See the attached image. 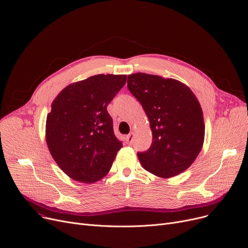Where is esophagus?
<instances>
[{
  "mask_svg": "<svg viewBox=\"0 0 248 248\" xmlns=\"http://www.w3.org/2000/svg\"><path fill=\"white\" fill-rule=\"evenodd\" d=\"M133 137H134V133H133V132L130 133V134H128V135L125 137V140H126L127 144H132V143H133Z\"/></svg>",
  "mask_w": 248,
  "mask_h": 248,
  "instance_id": "obj_1",
  "label": "esophagus"
}]
</instances>
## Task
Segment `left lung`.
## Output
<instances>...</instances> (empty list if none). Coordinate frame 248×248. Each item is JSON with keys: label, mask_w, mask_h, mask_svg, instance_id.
Returning a JSON list of instances; mask_svg holds the SVG:
<instances>
[{"label": "left lung", "mask_w": 248, "mask_h": 248, "mask_svg": "<svg viewBox=\"0 0 248 248\" xmlns=\"http://www.w3.org/2000/svg\"><path fill=\"white\" fill-rule=\"evenodd\" d=\"M127 88L149 118L153 142L138 153L144 169L169 178L186 170L201 152L204 139L202 110L196 95L174 79L136 73Z\"/></svg>", "instance_id": "1"}]
</instances>
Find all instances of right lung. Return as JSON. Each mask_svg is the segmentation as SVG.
Returning <instances> with one entry per match:
<instances>
[{
  "label": "right lung",
  "mask_w": 248,
  "mask_h": 248,
  "mask_svg": "<svg viewBox=\"0 0 248 248\" xmlns=\"http://www.w3.org/2000/svg\"><path fill=\"white\" fill-rule=\"evenodd\" d=\"M125 81V75H95L67 86L53 100L46 117V144L72 179L93 184L110 170L123 143L106 108Z\"/></svg>",
  "instance_id": "add662e5"
}]
</instances>
